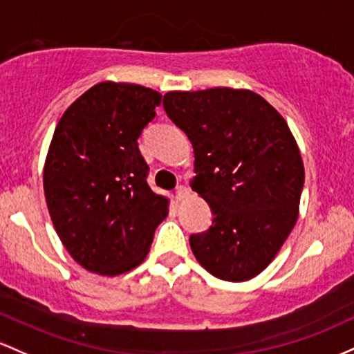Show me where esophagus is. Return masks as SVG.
Wrapping results in <instances>:
<instances>
[{
  "label": "esophagus",
  "instance_id": "34e87169",
  "mask_svg": "<svg viewBox=\"0 0 354 354\" xmlns=\"http://www.w3.org/2000/svg\"><path fill=\"white\" fill-rule=\"evenodd\" d=\"M185 196H187V187H185V185H178L176 189V198L177 201H182Z\"/></svg>",
  "mask_w": 354,
  "mask_h": 354
}]
</instances>
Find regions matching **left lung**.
<instances>
[{
	"label": "left lung",
	"instance_id": "1",
	"mask_svg": "<svg viewBox=\"0 0 354 354\" xmlns=\"http://www.w3.org/2000/svg\"><path fill=\"white\" fill-rule=\"evenodd\" d=\"M164 109L192 142L190 187L214 216L207 230L190 236L194 256L219 279H252L297 219L304 167L291 130L249 90L169 91Z\"/></svg>",
	"mask_w": 354,
	"mask_h": 354
}]
</instances>
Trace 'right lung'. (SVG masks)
Wrapping results in <instances>:
<instances>
[{
  "mask_svg": "<svg viewBox=\"0 0 354 354\" xmlns=\"http://www.w3.org/2000/svg\"><path fill=\"white\" fill-rule=\"evenodd\" d=\"M162 95L130 83L103 82L59 118L45 170L46 205L66 251L102 276L127 272L145 259L167 216V198L147 184L138 137Z\"/></svg>",
  "mask_w": 354,
  "mask_h": 354,
  "instance_id": "right-lung-1",
  "label": "right lung"
}]
</instances>
